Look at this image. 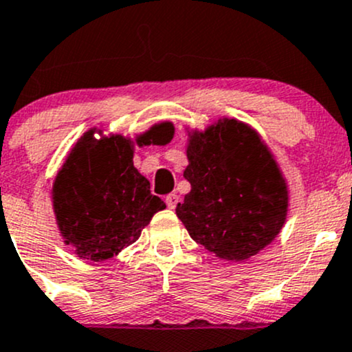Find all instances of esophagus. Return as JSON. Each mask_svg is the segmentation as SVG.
I'll list each match as a JSON object with an SVG mask.
<instances>
[{
  "mask_svg": "<svg viewBox=\"0 0 352 352\" xmlns=\"http://www.w3.org/2000/svg\"><path fill=\"white\" fill-rule=\"evenodd\" d=\"M165 204H167L168 208H175L177 204H179V195L177 194H170L165 197Z\"/></svg>",
  "mask_w": 352,
  "mask_h": 352,
  "instance_id": "1",
  "label": "esophagus"
}]
</instances>
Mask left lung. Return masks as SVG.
Wrapping results in <instances>:
<instances>
[{
    "mask_svg": "<svg viewBox=\"0 0 352 352\" xmlns=\"http://www.w3.org/2000/svg\"><path fill=\"white\" fill-rule=\"evenodd\" d=\"M187 158L192 188L175 212L197 244L241 262L277 237L287 217V184L256 130L219 120L188 133Z\"/></svg>",
    "mask_w": 352,
    "mask_h": 352,
    "instance_id": "left-lung-1",
    "label": "left lung"
}]
</instances>
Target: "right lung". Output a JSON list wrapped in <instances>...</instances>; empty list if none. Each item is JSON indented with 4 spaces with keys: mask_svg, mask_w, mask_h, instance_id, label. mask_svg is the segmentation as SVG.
I'll return each instance as SVG.
<instances>
[{
    "mask_svg": "<svg viewBox=\"0 0 352 352\" xmlns=\"http://www.w3.org/2000/svg\"><path fill=\"white\" fill-rule=\"evenodd\" d=\"M167 122L137 137V145L168 137ZM160 197L133 167V142L122 135L95 138V130L76 142L53 184V210L65 244L85 261H107L133 244L153 214L164 210Z\"/></svg>",
    "mask_w": 352,
    "mask_h": 352,
    "instance_id": "add662e5",
    "label": "right lung"
}]
</instances>
